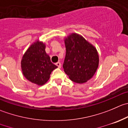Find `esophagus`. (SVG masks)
<instances>
[{
    "label": "esophagus",
    "mask_w": 128,
    "mask_h": 128,
    "mask_svg": "<svg viewBox=\"0 0 128 128\" xmlns=\"http://www.w3.org/2000/svg\"><path fill=\"white\" fill-rule=\"evenodd\" d=\"M56 65L59 68H60V67H61V64H60L59 62H58L56 63Z\"/></svg>",
    "instance_id": "34e87169"
}]
</instances>
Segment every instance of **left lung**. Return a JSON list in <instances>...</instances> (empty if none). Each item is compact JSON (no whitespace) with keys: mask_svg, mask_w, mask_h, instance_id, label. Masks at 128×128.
<instances>
[{"mask_svg":"<svg viewBox=\"0 0 128 128\" xmlns=\"http://www.w3.org/2000/svg\"><path fill=\"white\" fill-rule=\"evenodd\" d=\"M66 48L63 68L72 81L86 82L96 73L99 66V54L94 46L77 33L65 37Z\"/></svg>","mask_w":128,"mask_h":128,"instance_id":"8db88e82","label":"left lung"}]
</instances>
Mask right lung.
Masks as SVG:
<instances>
[{"label":"right lung","instance_id":"add662e5","mask_svg":"<svg viewBox=\"0 0 128 128\" xmlns=\"http://www.w3.org/2000/svg\"><path fill=\"white\" fill-rule=\"evenodd\" d=\"M45 49V43L38 39L31 44L21 59L24 76L38 86L46 84L50 78L52 71L58 68L50 61Z\"/></svg>","mask_w":128,"mask_h":128}]
</instances>
